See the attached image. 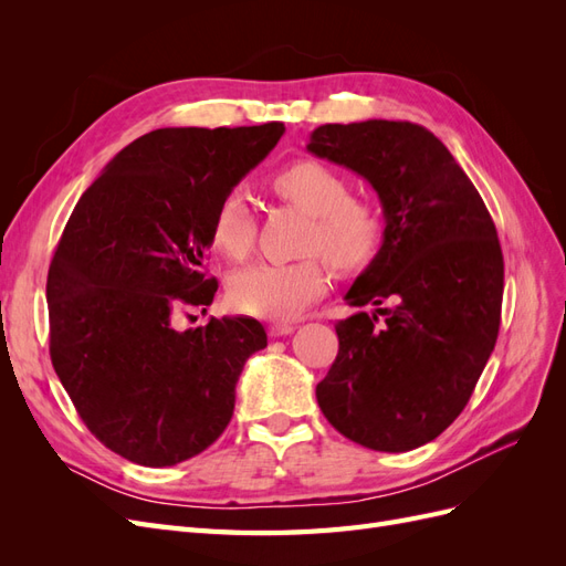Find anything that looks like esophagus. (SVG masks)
<instances>
[{"label":"esophagus","mask_w":566,"mask_h":566,"mask_svg":"<svg viewBox=\"0 0 566 566\" xmlns=\"http://www.w3.org/2000/svg\"><path fill=\"white\" fill-rule=\"evenodd\" d=\"M295 333V325H287V323H273L269 325V335L271 337H283V335H290Z\"/></svg>","instance_id":"34e87169"}]
</instances>
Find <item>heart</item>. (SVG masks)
<instances>
[{"instance_id": "b5f03b06", "label": "heart", "mask_w": 566, "mask_h": 566, "mask_svg": "<svg viewBox=\"0 0 566 566\" xmlns=\"http://www.w3.org/2000/svg\"><path fill=\"white\" fill-rule=\"evenodd\" d=\"M276 193L310 217V252H323L339 269L368 264L382 243L385 224L380 212L368 202L352 200L349 181L335 169L316 160L290 165L273 177ZM212 243L217 250L243 260L254 243L256 219L250 196L243 188H231L219 198L212 212ZM328 269L321 260L304 262H256L235 271L229 281V300L238 312L287 321L328 290Z\"/></svg>"}]
</instances>
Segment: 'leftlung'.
<instances>
[{
  "instance_id": "8db88e82",
  "label": "left lung",
  "mask_w": 566,
  "mask_h": 566,
  "mask_svg": "<svg viewBox=\"0 0 566 566\" xmlns=\"http://www.w3.org/2000/svg\"><path fill=\"white\" fill-rule=\"evenodd\" d=\"M306 150L366 179L385 217L378 254L345 295L375 312L335 325L339 352L316 385L318 406L366 449H418L460 416L495 347L499 233L449 148L420 125H321ZM387 298L391 311L379 306Z\"/></svg>"
}]
</instances>
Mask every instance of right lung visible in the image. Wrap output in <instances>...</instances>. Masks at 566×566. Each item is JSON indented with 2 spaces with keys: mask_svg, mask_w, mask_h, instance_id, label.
Here are the masks:
<instances>
[{
  "mask_svg": "<svg viewBox=\"0 0 566 566\" xmlns=\"http://www.w3.org/2000/svg\"><path fill=\"white\" fill-rule=\"evenodd\" d=\"M285 127H165L125 146L82 193L46 279L51 364L90 432L136 465L169 468L227 430L260 321L210 318L177 331L184 304L208 306L202 271L212 212Z\"/></svg>",
  "mask_w": 566,
  "mask_h": 566,
  "instance_id": "obj_1",
  "label": "right lung"
}]
</instances>
